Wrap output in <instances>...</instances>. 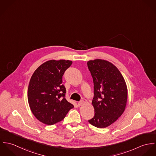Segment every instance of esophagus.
I'll list each match as a JSON object with an SVG mask.
<instances>
[{
    "mask_svg": "<svg viewBox=\"0 0 156 156\" xmlns=\"http://www.w3.org/2000/svg\"><path fill=\"white\" fill-rule=\"evenodd\" d=\"M83 103V100H82V101H80L78 102L77 105H78V106H81Z\"/></svg>",
    "mask_w": 156,
    "mask_h": 156,
    "instance_id": "obj_1",
    "label": "esophagus"
}]
</instances>
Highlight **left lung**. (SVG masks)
<instances>
[{
  "label": "left lung",
  "instance_id": "8db88e82",
  "mask_svg": "<svg viewBox=\"0 0 156 156\" xmlns=\"http://www.w3.org/2000/svg\"><path fill=\"white\" fill-rule=\"evenodd\" d=\"M94 82L92 104L94 116L89 123L97 128H105L121 116L127 100V88L118 69L111 62L95 59L87 62Z\"/></svg>",
  "mask_w": 156,
  "mask_h": 156
}]
</instances>
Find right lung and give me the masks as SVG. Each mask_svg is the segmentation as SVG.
<instances>
[{"instance_id": "right-lung-1", "label": "right lung", "mask_w": 156, "mask_h": 156, "mask_svg": "<svg viewBox=\"0 0 156 156\" xmlns=\"http://www.w3.org/2000/svg\"><path fill=\"white\" fill-rule=\"evenodd\" d=\"M72 61L50 60L32 74L27 89L30 110L40 122L53 125L62 121L74 106L66 98L62 76Z\"/></svg>"}]
</instances>
